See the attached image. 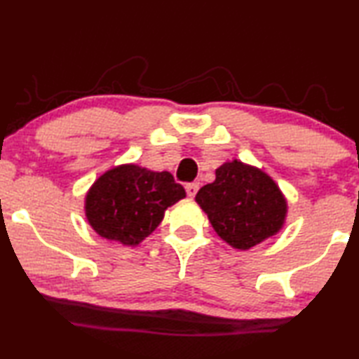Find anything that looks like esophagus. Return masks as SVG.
I'll use <instances>...</instances> for the list:
<instances>
[{
	"mask_svg": "<svg viewBox=\"0 0 359 359\" xmlns=\"http://www.w3.org/2000/svg\"><path fill=\"white\" fill-rule=\"evenodd\" d=\"M185 190H187L188 196L194 198V194H196L198 190H199V184H198V182H191V184H187L185 185Z\"/></svg>",
	"mask_w": 359,
	"mask_h": 359,
	"instance_id": "1",
	"label": "esophagus"
}]
</instances>
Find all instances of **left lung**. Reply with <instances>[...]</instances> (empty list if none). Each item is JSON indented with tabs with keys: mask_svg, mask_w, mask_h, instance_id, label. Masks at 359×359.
<instances>
[{
	"mask_svg": "<svg viewBox=\"0 0 359 359\" xmlns=\"http://www.w3.org/2000/svg\"><path fill=\"white\" fill-rule=\"evenodd\" d=\"M212 228L238 250H248L282 229L287 199L269 175L233 160L215 171V180L196 194Z\"/></svg>",
	"mask_w": 359,
	"mask_h": 359,
	"instance_id": "obj_1",
	"label": "left lung"
}]
</instances>
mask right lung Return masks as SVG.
Returning a JSON list of instances; mask_svg holds the SVG:
<instances>
[{
    "instance_id": "1",
    "label": "right lung",
    "mask_w": 359,
    "mask_h": 359,
    "mask_svg": "<svg viewBox=\"0 0 359 359\" xmlns=\"http://www.w3.org/2000/svg\"><path fill=\"white\" fill-rule=\"evenodd\" d=\"M185 198L168 171L121 165L101 175L85 196V215L101 238L135 247L161 223L165 210Z\"/></svg>"
}]
</instances>
